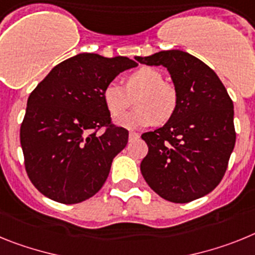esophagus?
<instances>
[{
  "label": "esophagus",
  "mask_w": 255,
  "mask_h": 255,
  "mask_svg": "<svg viewBox=\"0 0 255 255\" xmlns=\"http://www.w3.org/2000/svg\"><path fill=\"white\" fill-rule=\"evenodd\" d=\"M137 138H140V133H136V132H129V141H134Z\"/></svg>",
  "instance_id": "esophagus-1"
}]
</instances>
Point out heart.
<instances>
[{
    "label": "heart",
    "instance_id": "obj_1",
    "mask_svg": "<svg viewBox=\"0 0 255 255\" xmlns=\"http://www.w3.org/2000/svg\"><path fill=\"white\" fill-rule=\"evenodd\" d=\"M134 97L133 112L117 121L129 129L165 123L174 115L178 106V94L173 85L164 81L159 70L142 66L125 78V86L112 81L104 87L103 101L112 117L125 114Z\"/></svg>",
    "mask_w": 255,
    "mask_h": 255
}]
</instances>
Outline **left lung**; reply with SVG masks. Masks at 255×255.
<instances>
[{"mask_svg": "<svg viewBox=\"0 0 255 255\" xmlns=\"http://www.w3.org/2000/svg\"><path fill=\"white\" fill-rule=\"evenodd\" d=\"M136 60L165 66L178 94L173 117L141 136L149 147L141 173L163 199L190 203L225 176L236 141L234 104L218 75L187 52L160 51Z\"/></svg>", "mask_w": 255, "mask_h": 255, "instance_id": "8db88e82", "label": "left lung"}]
</instances>
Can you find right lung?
<instances>
[{"instance_id": "obj_1", "label": "right lung", "mask_w": 255, "mask_h": 255, "mask_svg": "<svg viewBox=\"0 0 255 255\" xmlns=\"http://www.w3.org/2000/svg\"><path fill=\"white\" fill-rule=\"evenodd\" d=\"M134 66L125 56L79 54L57 64L32 91L20 143L26 174L41 194L77 204L103 187L128 142V130L112 123L103 90Z\"/></svg>"}]
</instances>
